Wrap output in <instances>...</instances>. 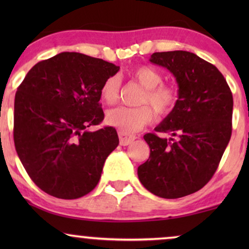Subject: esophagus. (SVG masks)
I'll list each match as a JSON object with an SVG mask.
<instances>
[{
    "label": "esophagus",
    "mask_w": 249,
    "mask_h": 249,
    "mask_svg": "<svg viewBox=\"0 0 249 249\" xmlns=\"http://www.w3.org/2000/svg\"><path fill=\"white\" fill-rule=\"evenodd\" d=\"M119 138H120V145L122 146H127L129 144H131L132 142L136 139L135 135H127L124 132H119Z\"/></svg>",
    "instance_id": "obj_1"
}]
</instances>
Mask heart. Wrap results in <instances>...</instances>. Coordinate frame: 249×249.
Masks as SVG:
<instances>
[{"label": "heart", "instance_id": "b5f03b06", "mask_svg": "<svg viewBox=\"0 0 249 249\" xmlns=\"http://www.w3.org/2000/svg\"><path fill=\"white\" fill-rule=\"evenodd\" d=\"M131 77L145 88L141 103H149L156 112L166 115L175 108L178 102V90L170 85H163L162 74L154 68L142 66L132 70ZM120 78L117 74L110 76L101 86V97L105 103L113 104L117 102L120 91ZM155 113L148 105L138 107H118L107 112L105 120L112 127L118 128L124 134L139 131L146 124L154 120Z\"/></svg>", "mask_w": 249, "mask_h": 249}]
</instances>
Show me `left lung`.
Segmentation results:
<instances>
[{"label":"left lung","mask_w":249,"mask_h":249,"mask_svg":"<svg viewBox=\"0 0 249 249\" xmlns=\"http://www.w3.org/2000/svg\"><path fill=\"white\" fill-rule=\"evenodd\" d=\"M178 84V102L155 131L146 134L151 153L138 166L142 185L162 198H180L203 188L221 161L232 131L233 98L217 68L187 51L153 53Z\"/></svg>","instance_id":"8db88e82"}]
</instances>
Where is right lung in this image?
Segmentation results:
<instances>
[{
    "mask_svg": "<svg viewBox=\"0 0 249 249\" xmlns=\"http://www.w3.org/2000/svg\"><path fill=\"white\" fill-rule=\"evenodd\" d=\"M120 69L77 52L35 64L15 98L13 139L28 176L43 192L62 199L90 193L105 160L119 145L114 128L87 130L104 119L101 86Z\"/></svg>",
    "mask_w": 249,
    "mask_h": 249,
    "instance_id": "right-lung-1",
    "label": "right lung"
}]
</instances>
